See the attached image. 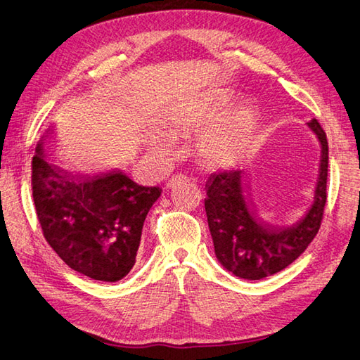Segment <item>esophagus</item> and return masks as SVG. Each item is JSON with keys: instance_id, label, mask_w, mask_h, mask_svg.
Returning <instances> with one entry per match:
<instances>
[{"instance_id": "obj_1", "label": "esophagus", "mask_w": 360, "mask_h": 360, "mask_svg": "<svg viewBox=\"0 0 360 360\" xmlns=\"http://www.w3.org/2000/svg\"><path fill=\"white\" fill-rule=\"evenodd\" d=\"M176 178H181V174H179V176H173L172 179H168V182H167V187H168V188L172 187V184H173V182H174V179H176Z\"/></svg>"}]
</instances>
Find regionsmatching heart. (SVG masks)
Returning <instances> with one entry per match:
<instances>
[{
	"label": "heart",
	"instance_id": "heart-1",
	"mask_svg": "<svg viewBox=\"0 0 360 360\" xmlns=\"http://www.w3.org/2000/svg\"><path fill=\"white\" fill-rule=\"evenodd\" d=\"M226 101L214 99L202 108L182 112L168 117L163 132L151 136V148L162 158L173 154L174 141L172 136L195 135L211 125L225 112ZM257 134V120L252 110L239 108L205 130L198 139V151L206 163L212 167H230L243 160L250 153Z\"/></svg>",
	"mask_w": 360,
	"mask_h": 360
}]
</instances>
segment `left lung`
I'll return each instance as SVG.
<instances>
[{"instance_id": "8db88e82", "label": "left lung", "mask_w": 360, "mask_h": 360, "mask_svg": "<svg viewBox=\"0 0 360 360\" xmlns=\"http://www.w3.org/2000/svg\"><path fill=\"white\" fill-rule=\"evenodd\" d=\"M309 127L321 143V160L313 200L300 217L276 224L258 211L247 192L244 172H215L206 181V215L215 255L234 276L259 280L277 274L300 257L318 234L328 201L329 146L318 120Z\"/></svg>"}]
</instances>
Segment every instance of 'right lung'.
Listing matches in <instances>:
<instances>
[{"label":"right lung","mask_w":360,"mask_h":360,"mask_svg":"<svg viewBox=\"0 0 360 360\" xmlns=\"http://www.w3.org/2000/svg\"><path fill=\"white\" fill-rule=\"evenodd\" d=\"M32 200L49 245L70 269L117 282L132 269L141 230L162 188L143 187L121 172L74 176L47 158L39 140L32 158Z\"/></svg>","instance_id":"obj_1"}]
</instances>
